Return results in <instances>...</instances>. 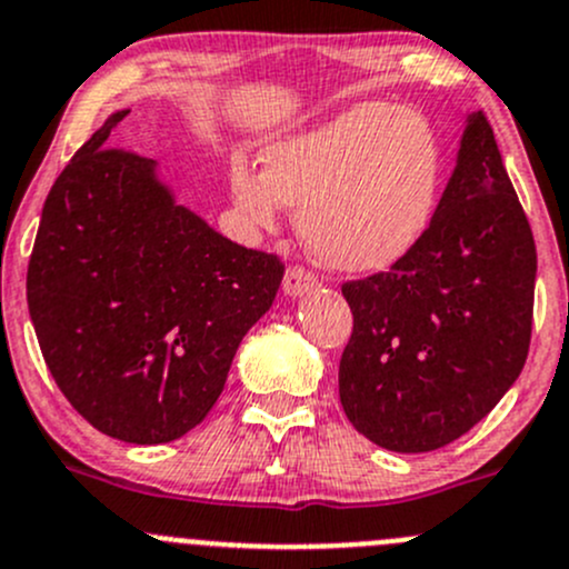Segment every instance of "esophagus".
Instances as JSON below:
<instances>
[{
    "mask_svg": "<svg viewBox=\"0 0 569 569\" xmlns=\"http://www.w3.org/2000/svg\"><path fill=\"white\" fill-rule=\"evenodd\" d=\"M319 289V274L310 272V269H305L300 264H291L286 269L283 274V291L289 297H302L308 295V291Z\"/></svg>",
    "mask_w": 569,
    "mask_h": 569,
    "instance_id": "1",
    "label": "esophagus"
}]
</instances>
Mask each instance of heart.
I'll use <instances>...</instances> for the list:
<instances>
[{"label":"heart","mask_w":569,"mask_h":569,"mask_svg":"<svg viewBox=\"0 0 569 569\" xmlns=\"http://www.w3.org/2000/svg\"><path fill=\"white\" fill-rule=\"evenodd\" d=\"M229 184L250 229H274L280 207H300V237L321 264L379 272L428 231L441 184L439 141L417 111L360 103L267 143L264 171L234 158Z\"/></svg>","instance_id":"1"}]
</instances>
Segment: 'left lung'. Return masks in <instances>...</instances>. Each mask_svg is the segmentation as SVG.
<instances>
[{"mask_svg":"<svg viewBox=\"0 0 569 569\" xmlns=\"http://www.w3.org/2000/svg\"><path fill=\"white\" fill-rule=\"evenodd\" d=\"M535 274L531 226L477 111L420 242L343 283L355 327L338 387L351 426L392 452L439 450L475 428L523 370Z\"/></svg>","mask_w":569,"mask_h":569,"instance_id":"1","label":"left lung"}]
</instances>
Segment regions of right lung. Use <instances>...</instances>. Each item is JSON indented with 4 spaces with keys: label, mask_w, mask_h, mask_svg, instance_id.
Returning <instances> with one entry per match:
<instances>
[{
    "label": "right lung",
    "mask_w": 569,
    "mask_h": 569,
    "mask_svg": "<svg viewBox=\"0 0 569 569\" xmlns=\"http://www.w3.org/2000/svg\"><path fill=\"white\" fill-rule=\"evenodd\" d=\"M128 113L94 130L53 182L27 302L48 370L83 420L163 445L209 415L286 267L174 204L152 158L111 147Z\"/></svg>",
    "instance_id": "right-lung-1"
}]
</instances>
